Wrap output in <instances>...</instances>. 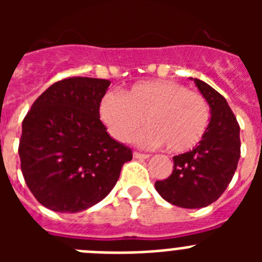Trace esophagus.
Listing matches in <instances>:
<instances>
[{"instance_id":"34e87169","label":"esophagus","mask_w":262,"mask_h":262,"mask_svg":"<svg viewBox=\"0 0 262 262\" xmlns=\"http://www.w3.org/2000/svg\"><path fill=\"white\" fill-rule=\"evenodd\" d=\"M134 157H135V159H148V157H149V155L142 154V152L135 151V152H134Z\"/></svg>"}]
</instances>
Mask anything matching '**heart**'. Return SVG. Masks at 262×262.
Returning <instances> with one entry per match:
<instances>
[{
    "label": "heart",
    "instance_id": "obj_1",
    "mask_svg": "<svg viewBox=\"0 0 262 262\" xmlns=\"http://www.w3.org/2000/svg\"><path fill=\"white\" fill-rule=\"evenodd\" d=\"M99 115L119 142H128L145 124L136 142L149 147L165 144L174 154L190 151L210 124V106L202 94L174 81H142L120 96L108 92L99 105Z\"/></svg>",
    "mask_w": 262,
    "mask_h": 262
}]
</instances>
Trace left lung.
Segmentation results:
<instances>
[{
	"mask_svg": "<svg viewBox=\"0 0 262 262\" xmlns=\"http://www.w3.org/2000/svg\"><path fill=\"white\" fill-rule=\"evenodd\" d=\"M194 82L211 107L209 128L191 151L173 157L172 174L155 184L166 202L184 209L215 202L230 185L240 159V127L226 98L203 81Z\"/></svg>",
	"mask_w": 262,
	"mask_h": 262,
	"instance_id": "1",
	"label": "left lung"
}]
</instances>
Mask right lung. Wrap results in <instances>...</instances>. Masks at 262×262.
<instances>
[{
	"label": "right lung",
	"mask_w": 262,
	"mask_h": 262,
	"mask_svg": "<svg viewBox=\"0 0 262 262\" xmlns=\"http://www.w3.org/2000/svg\"><path fill=\"white\" fill-rule=\"evenodd\" d=\"M110 81L68 77L36 98L22 122L20 169L36 201L57 212H80L115 186L131 148L106 133L99 105Z\"/></svg>",
	"instance_id": "right-lung-1"
}]
</instances>
